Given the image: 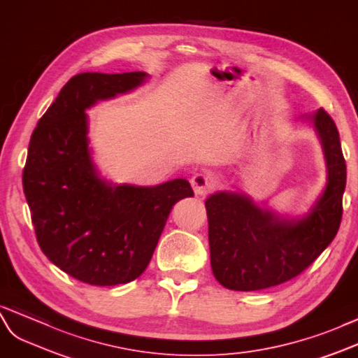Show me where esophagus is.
<instances>
[{
  "mask_svg": "<svg viewBox=\"0 0 358 358\" xmlns=\"http://www.w3.org/2000/svg\"><path fill=\"white\" fill-rule=\"evenodd\" d=\"M195 195L204 196L207 192L213 187V177L208 172H198L190 180Z\"/></svg>",
  "mask_w": 358,
  "mask_h": 358,
  "instance_id": "esophagus-1",
  "label": "esophagus"
}]
</instances>
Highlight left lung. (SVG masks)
<instances>
[{
  "label": "left lung",
  "instance_id": "8db88e82",
  "mask_svg": "<svg viewBox=\"0 0 358 358\" xmlns=\"http://www.w3.org/2000/svg\"><path fill=\"white\" fill-rule=\"evenodd\" d=\"M302 121L313 125L327 168L325 186L306 213H280L243 192L219 190L206 199L210 263L227 289L260 290L296 277L337 234L346 186L337 127L322 108Z\"/></svg>",
  "mask_w": 358,
  "mask_h": 358
}]
</instances>
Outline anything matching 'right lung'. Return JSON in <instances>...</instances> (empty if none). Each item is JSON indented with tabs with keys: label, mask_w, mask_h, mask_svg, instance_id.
Returning a JSON list of instances; mask_svg holds the SVG:
<instances>
[{
	"label": "right lung",
	"mask_w": 358,
	"mask_h": 358,
	"mask_svg": "<svg viewBox=\"0 0 358 358\" xmlns=\"http://www.w3.org/2000/svg\"><path fill=\"white\" fill-rule=\"evenodd\" d=\"M148 80L146 72L72 77L30 139L22 186L41 250L63 272L92 286L139 277L172 206L194 196L185 178L117 185L101 176L92 155L87 110Z\"/></svg>",
	"instance_id": "add662e5"
}]
</instances>
